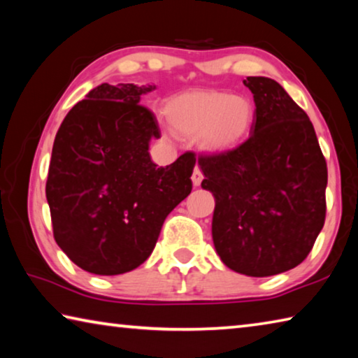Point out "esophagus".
<instances>
[{"label":"esophagus","instance_id":"obj_1","mask_svg":"<svg viewBox=\"0 0 358 358\" xmlns=\"http://www.w3.org/2000/svg\"><path fill=\"white\" fill-rule=\"evenodd\" d=\"M191 180H192V185L194 186H199L202 183V180H203V175H202V171L199 167H196L194 169V172H192V177H191Z\"/></svg>","mask_w":358,"mask_h":358}]
</instances>
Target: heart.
<instances>
[{
	"mask_svg": "<svg viewBox=\"0 0 358 358\" xmlns=\"http://www.w3.org/2000/svg\"><path fill=\"white\" fill-rule=\"evenodd\" d=\"M166 117L181 136H196L197 145L211 155L241 147L256 121L254 102L241 94L213 88L186 90L166 101Z\"/></svg>",
	"mask_w": 358,
	"mask_h": 358,
	"instance_id": "obj_1",
	"label": "heart"
}]
</instances>
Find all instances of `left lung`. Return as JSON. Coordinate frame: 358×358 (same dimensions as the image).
<instances>
[{
  "instance_id": "8db88e82",
  "label": "left lung",
  "mask_w": 358,
  "mask_h": 358,
  "mask_svg": "<svg viewBox=\"0 0 358 358\" xmlns=\"http://www.w3.org/2000/svg\"><path fill=\"white\" fill-rule=\"evenodd\" d=\"M256 104L251 137L201 156L202 187L215 197L211 235L237 273L264 278L310 254L325 221L327 162L305 110L273 78L246 77Z\"/></svg>"
}]
</instances>
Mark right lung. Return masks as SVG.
<instances>
[{
	"label": "right lung",
	"mask_w": 358,
	"mask_h": 358,
	"mask_svg": "<svg viewBox=\"0 0 358 358\" xmlns=\"http://www.w3.org/2000/svg\"><path fill=\"white\" fill-rule=\"evenodd\" d=\"M156 85L101 83L66 115L52 148L45 196L53 237L77 266L123 275L153 252L167 215L189 196L196 156L151 161L159 138L141 96Z\"/></svg>",
	"instance_id": "1"
}]
</instances>
